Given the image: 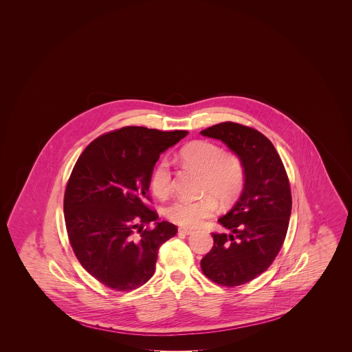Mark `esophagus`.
Listing matches in <instances>:
<instances>
[{
  "label": "esophagus",
  "instance_id": "esophagus-1",
  "mask_svg": "<svg viewBox=\"0 0 352 352\" xmlns=\"http://www.w3.org/2000/svg\"><path fill=\"white\" fill-rule=\"evenodd\" d=\"M179 234H194V231L190 228H179Z\"/></svg>",
  "mask_w": 352,
  "mask_h": 352
}]
</instances>
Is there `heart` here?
Segmentation results:
<instances>
[{
	"instance_id": "1",
	"label": "heart",
	"mask_w": 352,
	"mask_h": 352,
	"mask_svg": "<svg viewBox=\"0 0 352 352\" xmlns=\"http://www.w3.org/2000/svg\"><path fill=\"white\" fill-rule=\"evenodd\" d=\"M184 164L201 174V191L204 195L198 201H175L165 208V217L184 228L201 226L223 204L232 203L244 190L247 173L243 160L232 151H223L218 144L198 140L187 144L179 153ZM151 187L160 197H168L173 187L171 170L166 160H160L151 173Z\"/></svg>"
}]
</instances>
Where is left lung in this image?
Here are the masks:
<instances>
[{"label": "left lung", "instance_id": "left-lung-1", "mask_svg": "<svg viewBox=\"0 0 352 352\" xmlns=\"http://www.w3.org/2000/svg\"><path fill=\"white\" fill-rule=\"evenodd\" d=\"M201 133L221 140L245 166L241 197L219 219L230 234L212 232L214 245L201 261L215 284L240 286L265 272L284 244L292 212L289 178L270 140L254 128L226 121Z\"/></svg>", "mask_w": 352, "mask_h": 352}]
</instances>
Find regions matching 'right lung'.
I'll return each mask as SVG.
<instances>
[{"label": "right lung", "instance_id": "right-lung-1", "mask_svg": "<svg viewBox=\"0 0 352 352\" xmlns=\"http://www.w3.org/2000/svg\"><path fill=\"white\" fill-rule=\"evenodd\" d=\"M186 134L124 126L95 138L78 158L63 201L68 240L82 267L104 286L131 292L148 283L161 244L178 232L168 221H155L158 214L146 201L161 153Z\"/></svg>", "mask_w": 352, "mask_h": 352}]
</instances>
